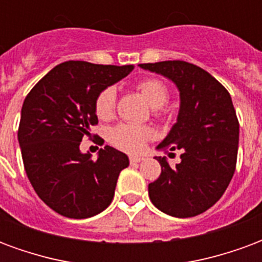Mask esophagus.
Masks as SVG:
<instances>
[{
	"instance_id": "1",
	"label": "esophagus",
	"mask_w": 262,
	"mask_h": 262,
	"mask_svg": "<svg viewBox=\"0 0 262 262\" xmlns=\"http://www.w3.org/2000/svg\"><path fill=\"white\" fill-rule=\"evenodd\" d=\"M141 161H144V157H129V162L131 164H138V162H141Z\"/></svg>"
}]
</instances>
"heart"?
<instances>
[{"mask_svg": "<svg viewBox=\"0 0 262 262\" xmlns=\"http://www.w3.org/2000/svg\"><path fill=\"white\" fill-rule=\"evenodd\" d=\"M138 92L145 98L146 103L154 110L161 108L168 101L169 92L164 83L157 79H146L138 84ZM117 92L114 87H105L96 98V114L101 120H108L116 111ZM151 137V129L135 124L122 122L110 131V141L120 149L127 152H138L145 145L146 140Z\"/></svg>", "mask_w": 262, "mask_h": 262, "instance_id": "b5f03b06", "label": "heart"}]
</instances>
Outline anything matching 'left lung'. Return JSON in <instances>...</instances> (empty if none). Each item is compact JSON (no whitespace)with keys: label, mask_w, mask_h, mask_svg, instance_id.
Segmentation results:
<instances>
[{"label":"left lung","mask_w":262,"mask_h":262,"mask_svg":"<svg viewBox=\"0 0 262 262\" xmlns=\"http://www.w3.org/2000/svg\"><path fill=\"white\" fill-rule=\"evenodd\" d=\"M140 68L169 79L181 100L176 122L157 146L158 151L181 149V164L170 168L166 157H155L161 175L148 185L149 199L169 216H198L223 196L234 175L240 125L231 97L192 63L166 60Z\"/></svg>","instance_id":"left-lung-1"}]
</instances>
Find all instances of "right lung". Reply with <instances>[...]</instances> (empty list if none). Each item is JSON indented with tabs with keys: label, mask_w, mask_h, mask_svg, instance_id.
I'll use <instances>...</instances> for the list:
<instances>
[{
	"label": "right lung",
	"mask_w": 262,
	"mask_h": 262,
	"mask_svg": "<svg viewBox=\"0 0 262 262\" xmlns=\"http://www.w3.org/2000/svg\"><path fill=\"white\" fill-rule=\"evenodd\" d=\"M133 64L110 66L69 60L53 68L24 101L18 142L28 179L46 205L69 219L105 210L128 157L110 145L80 151L83 137L97 124L96 98L133 72Z\"/></svg>",
	"instance_id": "1"
}]
</instances>
